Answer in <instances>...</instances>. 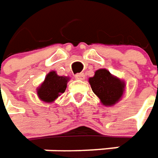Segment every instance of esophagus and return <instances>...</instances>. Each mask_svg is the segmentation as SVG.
I'll return each instance as SVG.
<instances>
[{
	"instance_id": "34e87169",
	"label": "esophagus",
	"mask_w": 158,
	"mask_h": 158,
	"mask_svg": "<svg viewBox=\"0 0 158 158\" xmlns=\"http://www.w3.org/2000/svg\"><path fill=\"white\" fill-rule=\"evenodd\" d=\"M85 76L84 73H77L75 75V79H80V80H84Z\"/></svg>"
}]
</instances>
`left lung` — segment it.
<instances>
[{"mask_svg":"<svg viewBox=\"0 0 158 158\" xmlns=\"http://www.w3.org/2000/svg\"><path fill=\"white\" fill-rule=\"evenodd\" d=\"M93 92L101 100L102 105L111 106L122 100L126 84L123 79L110 73L106 69H99L88 79Z\"/></svg>","mask_w":158,"mask_h":158,"instance_id":"left-lung-1","label":"left lung"}]
</instances>
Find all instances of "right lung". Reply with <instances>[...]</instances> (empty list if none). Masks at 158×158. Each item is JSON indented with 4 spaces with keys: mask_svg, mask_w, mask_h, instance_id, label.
<instances>
[{
    "mask_svg": "<svg viewBox=\"0 0 158 158\" xmlns=\"http://www.w3.org/2000/svg\"><path fill=\"white\" fill-rule=\"evenodd\" d=\"M69 80V77L59 76L55 71L50 72L41 85L36 88L38 98L46 103H52L55 101L58 96L64 93Z\"/></svg>",
    "mask_w": 158,
    "mask_h": 158,
    "instance_id": "1",
    "label": "right lung"
}]
</instances>
